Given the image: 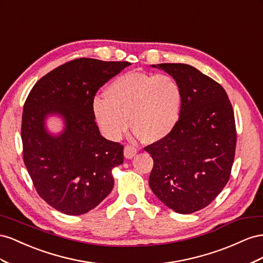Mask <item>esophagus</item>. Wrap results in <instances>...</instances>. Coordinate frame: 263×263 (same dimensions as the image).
<instances>
[{
  "label": "esophagus",
  "mask_w": 263,
  "mask_h": 263,
  "mask_svg": "<svg viewBox=\"0 0 263 263\" xmlns=\"http://www.w3.org/2000/svg\"><path fill=\"white\" fill-rule=\"evenodd\" d=\"M123 153H124L125 159H132V157L137 154V148H134L131 145H126L124 146Z\"/></svg>",
  "instance_id": "obj_1"
}]
</instances>
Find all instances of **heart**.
<instances>
[{
	"mask_svg": "<svg viewBox=\"0 0 263 263\" xmlns=\"http://www.w3.org/2000/svg\"><path fill=\"white\" fill-rule=\"evenodd\" d=\"M103 98L93 100L92 114L104 137L118 141L130 124L134 138L156 143L177 124L182 90L170 74L129 71L110 82Z\"/></svg>",
	"mask_w": 263,
	"mask_h": 263,
	"instance_id": "b5f03b06",
	"label": "heart"
}]
</instances>
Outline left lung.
<instances>
[{"label": "left lung", "instance_id": "1", "mask_svg": "<svg viewBox=\"0 0 263 263\" xmlns=\"http://www.w3.org/2000/svg\"><path fill=\"white\" fill-rule=\"evenodd\" d=\"M182 90L174 130L147 145L154 165L148 185L165 206L178 214L205 208L229 181L236 149V125L224 89L186 64H157Z\"/></svg>", "mask_w": 263, "mask_h": 263}]
</instances>
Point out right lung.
Masks as SVG:
<instances>
[{"mask_svg":"<svg viewBox=\"0 0 263 263\" xmlns=\"http://www.w3.org/2000/svg\"><path fill=\"white\" fill-rule=\"evenodd\" d=\"M127 62L79 58L36 82L22 117L25 166L40 196L66 215L86 214L114 189L111 171L123 163V146L104 139L92 114L99 88ZM61 117L63 130L50 133L47 120Z\"/></svg>","mask_w":263,"mask_h":263,"instance_id":"add662e5","label":"right lung"}]
</instances>
